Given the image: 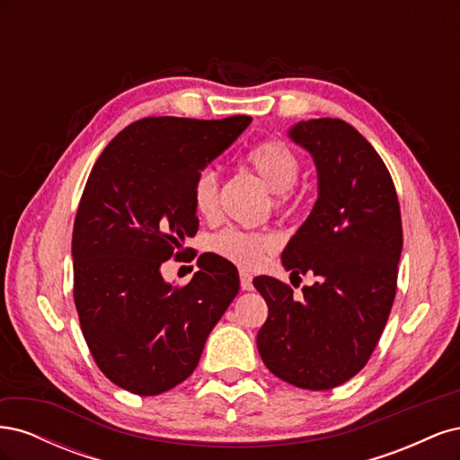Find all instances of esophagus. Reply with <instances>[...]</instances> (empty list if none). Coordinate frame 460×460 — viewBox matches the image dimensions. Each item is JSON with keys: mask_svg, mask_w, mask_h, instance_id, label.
<instances>
[{"mask_svg": "<svg viewBox=\"0 0 460 460\" xmlns=\"http://www.w3.org/2000/svg\"><path fill=\"white\" fill-rule=\"evenodd\" d=\"M240 284H242L243 291H252L253 289V276L245 272V270H242L240 272Z\"/></svg>", "mask_w": 460, "mask_h": 460, "instance_id": "34e87169", "label": "esophagus"}]
</instances>
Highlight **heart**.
<instances>
[{
    "instance_id": "b5f03b06",
    "label": "heart",
    "mask_w": 460,
    "mask_h": 460,
    "mask_svg": "<svg viewBox=\"0 0 460 460\" xmlns=\"http://www.w3.org/2000/svg\"><path fill=\"white\" fill-rule=\"evenodd\" d=\"M247 163L274 193L276 208H289L291 188L296 186L301 164L289 146L278 140L262 142L247 153ZM218 174L215 169H203L193 180V207L203 218H213L218 208ZM213 252L242 269H255L278 249V238L270 232H247L226 228L211 242Z\"/></svg>"
}]
</instances>
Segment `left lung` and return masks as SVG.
<instances>
[{
    "label": "left lung",
    "instance_id": "left-lung-1",
    "mask_svg": "<svg viewBox=\"0 0 460 460\" xmlns=\"http://www.w3.org/2000/svg\"><path fill=\"white\" fill-rule=\"evenodd\" d=\"M288 136L311 153L318 198L282 264L318 280L296 299L276 278H255L269 305L257 347L278 378L320 392L351 380L382 336L397 288L401 211L384 161L351 124L301 120Z\"/></svg>",
    "mask_w": 460,
    "mask_h": 460
}]
</instances>
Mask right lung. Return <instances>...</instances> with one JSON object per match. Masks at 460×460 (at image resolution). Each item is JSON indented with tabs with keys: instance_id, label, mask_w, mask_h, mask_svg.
Wrapping results in <instances>:
<instances>
[{
	"instance_id": "1",
	"label": "right lung",
	"mask_w": 460,
	"mask_h": 460,
	"mask_svg": "<svg viewBox=\"0 0 460 460\" xmlns=\"http://www.w3.org/2000/svg\"><path fill=\"white\" fill-rule=\"evenodd\" d=\"M249 122L136 120L90 172L73 230L75 305L97 367L130 394L159 395L184 382L238 296V269L225 257L201 255L184 288L166 282L161 264L198 232L193 180Z\"/></svg>"
}]
</instances>
